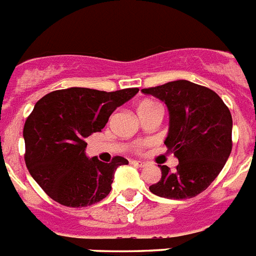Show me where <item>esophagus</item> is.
Masks as SVG:
<instances>
[{"instance_id":"34e87169","label":"esophagus","mask_w":256,"mask_h":256,"mask_svg":"<svg viewBox=\"0 0 256 256\" xmlns=\"http://www.w3.org/2000/svg\"><path fill=\"white\" fill-rule=\"evenodd\" d=\"M130 164H133V166H136V167H146V163L145 162H142V160H136V159H134V160H130Z\"/></svg>"}]
</instances>
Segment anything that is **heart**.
Masks as SVG:
<instances>
[{
	"mask_svg": "<svg viewBox=\"0 0 256 256\" xmlns=\"http://www.w3.org/2000/svg\"><path fill=\"white\" fill-rule=\"evenodd\" d=\"M149 107H156V104H152V102L146 101V102H144V104H140L138 110H140V108H149Z\"/></svg>",
	"mask_w": 256,
	"mask_h": 256,
	"instance_id": "heart-1",
	"label": "heart"
}]
</instances>
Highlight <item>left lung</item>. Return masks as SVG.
<instances>
[{
	"label": "left lung",
	"instance_id": "1",
	"mask_svg": "<svg viewBox=\"0 0 256 256\" xmlns=\"http://www.w3.org/2000/svg\"><path fill=\"white\" fill-rule=\"evenodd\" d=\"M167 106L170 115L164 145L178 158L174 171L158 166L162 178L149 186L155 196L188 200L206 190L232 152L230 111L215 92L188 82L142 89Z\"/></svg>",
	"mask_w": 256,
	"mask_h": 256
}]
</instances>
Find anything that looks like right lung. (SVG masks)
I'll list each match as a JSON object with an SVG mask.
<instances>
[{"instance_id": "right-lung-1", "label": "right lung", "mask_w": 256, "mask_h": 256, "mask_svg": "<svg viewBox=\"0 0 256 256\" xmlns=\"http://www.w3.org/2000/svg\"><path fill=\"white\" fill-rule=\"evenodd\" d=\"M137 93V88L102 92L74 86L37 101L23 130L26 164L52 200L78 208L108 196L116 168L128 160L115 156L104 163L89 158L85 140L101 132L116 107Z\"/></svg>"}]
</instances>
